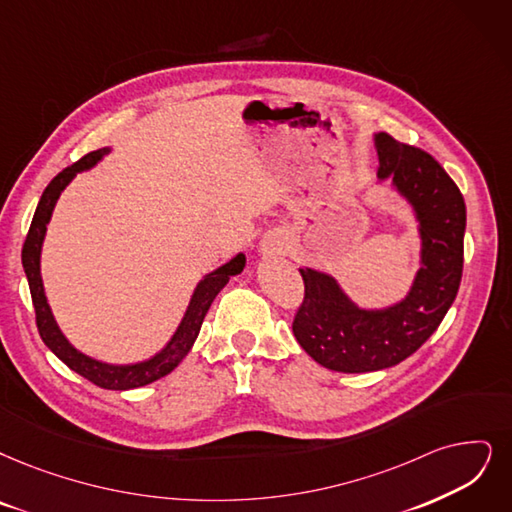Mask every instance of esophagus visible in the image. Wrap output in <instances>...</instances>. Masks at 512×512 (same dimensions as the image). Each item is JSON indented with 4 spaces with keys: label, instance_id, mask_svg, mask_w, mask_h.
Returning a JSON list of instances; mask_svg holds the SVG:
<instances>
[{
    "label": "esophagus",
    "instance_id": "1",
    "mask_svg": "<svg viewBox=\"0 0 512 512\" xmlns=\"http://www.w3.org/2000/svg\"><path fill=\"white\" fill-rule=\"evenodd\" d=\"M264 250H277V252H281V245L279 243H271V245H264Z\"/></svg>",
    "mask_w": 512,
    "mask_h": 512
}]
</instances>
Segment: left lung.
<instances>
[{"instance_id": "left-lung-1", "label": "left lung", "mask_w": 512, "mask_h": 512, "mask_svg": "<svg viewBox=\"0 0 512 512\" xmlns=\"http://www.w3.org/2000/svg\"><path fill=\"white\" fill-rule=\"evenodd\" d=\"M378 178L410 203L420 231V269L407 296L386 309H361L338 281L300 269L304 298L292 330L302 349L327 370L376 372L414 355L431 338L456 300L462 262L466 206L456 182L422 149L380 132Z\"/></svg>"}]
</instances>
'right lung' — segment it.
<instances>
[{
  "label": "right lung",
  "instance_id": "add662e5",
  "mask_svg": "<svg viewBox=\"0 0 512 512\" xmlns=\"http://www.w3.org/2000/svg\"><path fill=\"white\" fill-rule=\"evenodd\" d=\"M109 151H111L109 147L92 151V153L81 157L79 161H75L73 166L65 168L58 176L52 178L42 199H39V203H37V210H35V216L31 220V227H29V233H27V239L23 245V269H25L31 298H33L37 330H39V336H42V340L46 342L48 349L65 365H69L73 372L94 382L96 386L109 388V391H130V388L145 386L163 376H168L174 367L187 357V353L191 351V346L201 330L203 317H206L214 298L218 296V292L224 288V285L229 283V279L243 271L245 256L237 254L227 264H222V267H218L216 271H212L210 275H206L197 283V288L191 296V302L187 306V313H185V317H182L178 330L174 332L170 342L151 359L140 361V363H130V365H111V363H102L84 353H79L75 346L65 338V334L60 332V327L54 321L50 304L44 294L42 273H39V258H42V243H44L48 222L52 218V212H54V206H56L60 193L65 191V187L75 178L77 172L94 168L96 163Z\"/></svg>",
  "mask_w": 512,
  "mask_h": 512
}]
</instances>
